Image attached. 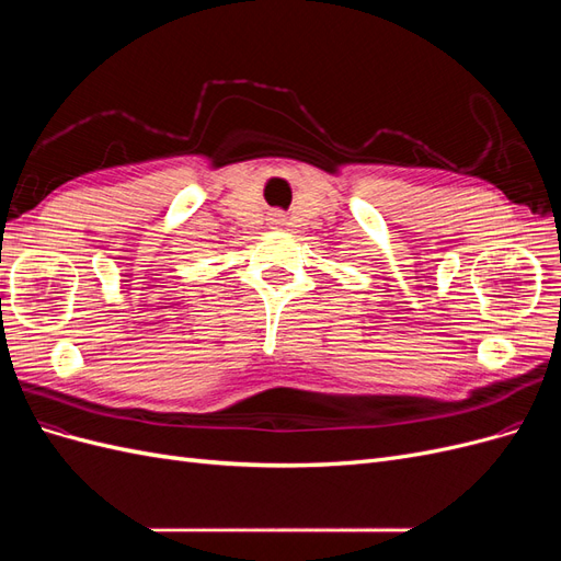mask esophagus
I'll list each match as a JSON object with an SVG mask.
<instances>
[{"mask_svg": "<svg viewBox=\"0 0 561 561\" xmlns=\"http://www.w3.org/2000/svg\"><path fill=\"white\" fill-rule=\"evenodd\" d=\"M274 222H280V217H276V219H274Z\"/></svg>", "mask_w": 561, "mask_h": 561, "instance_id": "34e87169", "label": "esophagus"}]
</instances>
